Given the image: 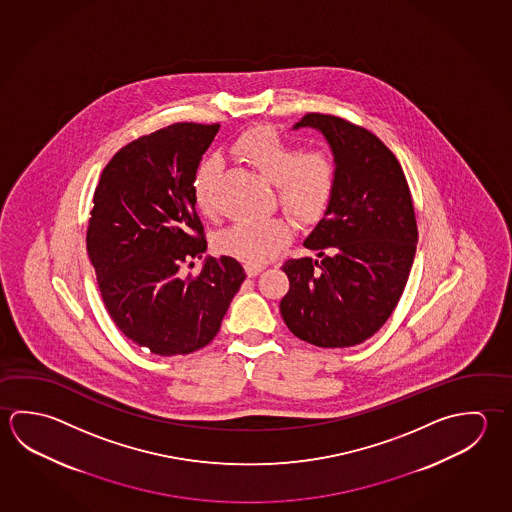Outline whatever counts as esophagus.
<instances>
[{
	"label": "esophagus",
	"instance_id": "obj_1",
	"mask_svg": "<svg viewBox=\"0 0 512 512\" xmlns=\"http://www.w3.org/2000/svg\"><path fill=\"white\" fill-rule=\"evenodd\" d=\"M246 275H248V277L252 278V277H257V275H259L260 271H262V266H248V264H246Z\"/></svg>",
	"mask_w": 512,
	"mask_h": 512
}]
</instances>
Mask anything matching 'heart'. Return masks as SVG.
<instances>
[{
    "mask_svg": "<svg viewBox=\"0 0 512 512\" xmlns=\"http://www.w3.org/2000/svg\"><path fill=\"white\" fill-rule=\"evenodd\" d=\"M239 158L275 183L280 208L298 223H314L331 205L336 189V165L323 151H302L271 127H255L235 142ZM219 160L207 158L192 176L194 203L207 216L216 210L214 183ZM291 239V226L284 219L269 217L241 221L217 235V252L241 260L248 266H262L273 259Z\"/></svg>",
    "mask_w": 512,
    "mask_h": 512,
    "instance_id": "heart-1",
    "label": "heart"
}]
</instances>
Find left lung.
Wrapping results in <instances>:
<instances>
[{
    "instance_id": "left-lung-1",
    "label": "left lung",
    "mask_w": 512,
    "mask_h": 512,
    "mask_svg": "<svg viewBox=\"0 0 512 512\" xmlns=\"http://www.w3.org/2000/svg\"><path fill=\"white\" fill-rule=\"evenodd\" d=\"M331 145L336 189L305 239L316 259H289L280 313L296 338L323 349L352 347L383 327L403 295L417 248V221L403 169L374 133L345 118L307 113L295 129Z\"/></svg>"
}]
</instances>
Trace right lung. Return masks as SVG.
<instances>
[{"instance_id":"1","label":"right lung","mask_w":512,"mask_h":512,"mask_svg":"<svg viewBox=\"0 0 512 512\" xmlns=\"http://www.w3.org/2000/svg\"><path fill=\"white\" fill-rule=\"evenodd\" d=\"M219 124L178 122L122 147L100 174L86 246L111 320L158 356L190 354L214 340L244 282L234 257L207 252L192 176Z\"/></svg>"}]
</instances>
